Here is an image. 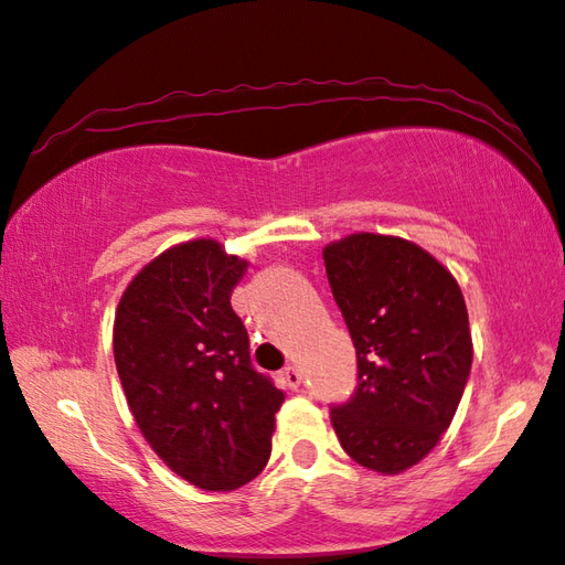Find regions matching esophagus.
I'll list each match as a JSON object with an SVG mask.
<instances>
[{
	"label": "esophagus",
	"instance_id": "1",
	"mask_svg": "<svg viewBox=\"0 0 565 565\" xmlns=\"http://www.w3.org/2000/svg\"><path fill=\"white\" fill-rule=\"evenodd\" d=\"M281 379L289 388H298V386H301V381H303V374H301V369H298V366H286L281 371Z\"/></svg>",
	"mask_w": 565,
	"mask_h": 565
}]
</instances>
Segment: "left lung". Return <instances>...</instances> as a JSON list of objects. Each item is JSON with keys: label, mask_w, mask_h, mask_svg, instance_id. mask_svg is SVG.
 Here are the masks:
<instances>
[{"label": "left lung", "mask_w": 565, "mask_h": 565, "mask_svg": "<svg viewBox=\"0 0 565 565\" xmlns=\"http://www.w3.org/2000/svg\"><path fill=\"white\" fill-rule=\"evenodd\" d=\"M356 347L359 383L332 407L342 449L369 471L403 473L449 429L473 362L466 301L441 262L411 239L354 233L322 249Z\"/></svg>", "instance_id": "8db88e82"}]
</instances>
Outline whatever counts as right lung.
Wrapping results in <instances>:
<instances>
[{
	"label": "right lung",
	"mask_w": 565,
	"mask_h": 565,
	"mask_svg": "<svg viewBox=\"0 0 565 565\" xmlns=\"http://www.w3.org/2000/svg\"><path fill=\"white\" fill-rule=\"evenodd\" d=\"M247 259L218 239L164 249L118 301L114 359L130 413L152 451L191 486L235 490L271 454L284 391L257 374L231 306Z\"/></svg>",
	"instance_id": "add662e5"
}]
</instances>
